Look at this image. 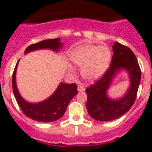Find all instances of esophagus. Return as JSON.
Returning <instances> with one entry per match:
<instances>
[{"mask_svg": "<svg viewBox=\"0 0 152 152\" xmlns=\"http://www.w3.org/2000/svg\"><path fill=\"white\" fill-rule=\"evenodd\" d=\"M77 89H78L79 92H81V91H85V88H84V87H83V86H81V85H79L78 88H77Z\"/></svg>", "mask_w": 152, "mask_h": 152, "instance_id": "obj_1", "label": "esophagus"}]
</instances>
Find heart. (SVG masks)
Here are the masks:
<instances>
[{
	"instance_id": "1",
	"label": "heart",
	"mask_w": 152,
	"mask_h": 152,
	"mask_svg": "<svg viewBox=\"0 0 152 152\" xmlns=\"http://www.w3.org/2000/svg\"><path fill=\"white\" fill-rule=\"evenodd\" d=\"M70 57L74 64L81 67V75L83 78L95 80L108 68L111 52L106 46L83 45L75 49Z\"/></svg>"
}]
</instances>
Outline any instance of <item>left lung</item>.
Instances as JSON below:
<instances>
[{"mask_svg": "<svg viewBox=\"0 0 152 152\" xmlns=\"http://www.w3.org/2000/svg\"><path fill=\"white\" fill-rule=\"evenodd\" d=\"M113 51L110 66L99 80L86 89L88 113L95 120L100 121L115 120L129 110L137 98L141 78L138 61L128 46L115 42ZM120 69H125L130 74V88L125 96L120 100H110L106 95V91Z\"/></svg>", "mask_w": 152, "mask_h": 152, "instance_id": "left-lung-1", "label": "left lung"}]
</instances>
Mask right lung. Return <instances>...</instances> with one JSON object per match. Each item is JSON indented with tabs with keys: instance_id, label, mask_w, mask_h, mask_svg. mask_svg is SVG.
Returning a JSON list of instances; mask_svg holds the SVG:
<instances>
[{
	"instance_id": "obj_1",
	"label": "right lung",
	"mask_w": 152,
	"mask_h": 152,
	"mask_svg": "<svg viewBox=\"0 0 152 152\" xmlns=\"http://www.w3.org/2000/svg\"><path fill=\"white\" fill-rule=\"evenodd\" d=\"M61 46L59 38L46 39L29 46L25 50V53L40 49H50L57 51ZM17 64L12 74V90L14 96L23 113L32 120L40 122H51L62 118L70 101L78 93L76 83L68 84L61 83L56 91L46 100L39 103H29L20 96L17 90L15 83V71Z\"/></svg>"
}]
</instances>
